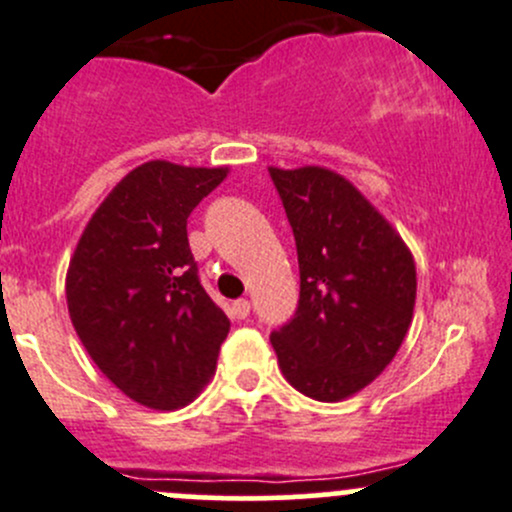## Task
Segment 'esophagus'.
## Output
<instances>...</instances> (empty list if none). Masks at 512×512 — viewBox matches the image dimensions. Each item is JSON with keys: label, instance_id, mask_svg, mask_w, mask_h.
<instances>
[{"label": "esophagus", "instance_id": "obj_1", "mask_svg": "<svg viewBox=\"0 0 512 512\" xmlns=\"http://www.w3.org/2000/svg\"><path fill=\"white\" fill-rule=\"evenodd\" d=\"M232 315H235L237 320H245V317L250 315V300H235V305H232Z\"/></svg>", "mask_w": 512, "mask_h": 512}]
</instances>
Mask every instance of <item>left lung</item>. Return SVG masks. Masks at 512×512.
<instances>
[{
    "label": "left lung",
    "instance_id": "8db88e82",
    "mask_svg": "<svg viewBox=\"0 0 512 512\" xmlns=\"http://www.w3.org/2000/svg\"><path fill=\"white\" fill-rule=\"evenodd\" d=\"M270 177L300 265L295 315L270 342L292 388L337 403L370 385L403 345L418 290L413 255L345 177L322 167H270Z\"/></svg>",
    "mask_w": 512,
    "mask_h": 512
}]
</instances>
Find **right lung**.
<instances>
[{
	"mask_svg": "<svg viewBox=\"0 0 512 512\" xmlns=\"http://www.w3.org/2000/svg\"><path fill=\"white\" fill-rule=\"evenodd\" d=\"M225 177V167L145 162L99 205L69 262V317L84 350L147 408L190 403L230 332L187 242V217Z\"/></svg>",
	"mask_w": 512,
	"mask_h": 512,
	"instance_id": "add662e5",
	"label": "right lung"
}]
</instances>
